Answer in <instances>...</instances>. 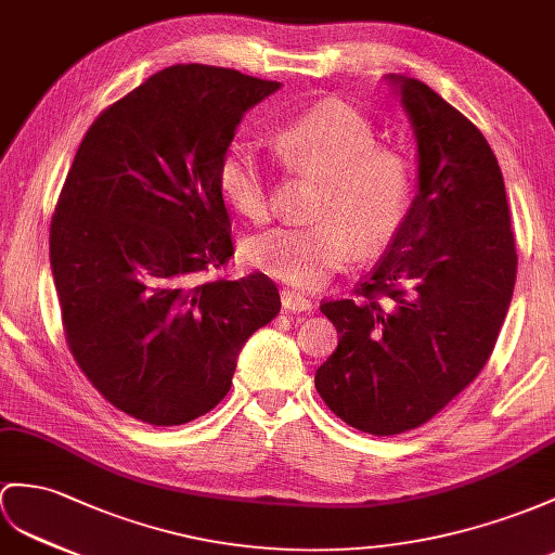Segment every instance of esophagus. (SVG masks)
Masks as SVG:
<instances>
[{
	"mask_svg": "<svg viewBox=\"0 0 555 555\" xmlns=\"http://www.w3.org/2000/svg\"><path fill=\"white\" fill-rule=\"evenodd\" d=\"M280 301H282V308L292 310V313H301V310H310V308H313V301L306 299L304 294L294 292V289H282Z\"/></svg>",
	"mask_w": 555,
	"mask_h": 555,
	"instance_id": "esophagus-1",
	"label": "esophagus"
}]
</instances>
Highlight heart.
<instances>
[{"mask_svg":"<svg viewBox=\"0 0 555 555\" xmlns=\"http://www.w3.org/2000/svg\"><path fill=\"white\" fill-rule=\"evenodd\" d=\"M275 151L289 167L318 176L313 225H282L247 242V261L294 289H318L358 251L398 235L412 207V167L353 107L327 101L280 127ZM223 199L249 221L268 216V183L251 145H225L216 169Z\"/></svg>","mask_w":555,"mask_h":555,"instance_id":"1","label":"heart"}]
</instances>
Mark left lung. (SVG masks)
Masks as SVG:
<instances>
[{"label": "left lung", "mask_w": 555, "mask_h": 555, "mask_svg": "<svg viewBox=\"0 0 555 555\" xmlns=\"http://www.w3.org/2000/svg\"><path fill=\"white\" fill-rule=\"evenodd\" d=\"M386 79L416 141V195L356 299L320 306L339 346L315 372L327 408L372 436L426 424L476 379L504 324L518 268L490 143L428 85Z\"/></svg>", "instance_id": "left-lung-1"}]
</instances>
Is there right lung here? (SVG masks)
<instances>
[{
  "label": "right lung",
  "mask_w": 555,
  "mask_h": 555,
  "mask_svg": "<svg viewBox=\"0 0 555 555\" xmlns=\"http://www.w3.org/2000/svg\"><path fill=\"white\" fill-rule=\"evenodd\" d=\"M280 87L165 67L96 117L67 171L49 235L65 339L101 396L139 422L214 410L242 346L280 313L263 273L199 282L233 256L219 157Z\"/></svg>",
  "instance_id": "1"
}]
</instances>
